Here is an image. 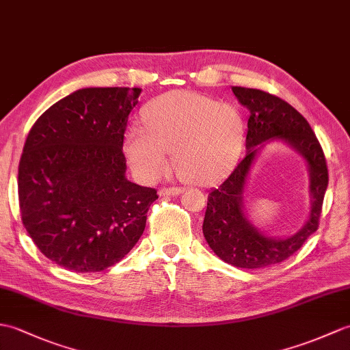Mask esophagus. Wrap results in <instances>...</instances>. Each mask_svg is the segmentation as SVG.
I'll return each instance as SVG.
<instances>
[{"instance_id":"1","label":"esophagus","mask_w":350,"mask_h":350,"mask_svg":"<svg viewBox=\"0 0 350 350\" xmlns=\"http://www.w3.org/2000/svg\"><path fill=\"white\" fill-rule=\"evenodd\" d=\"M182 188H177V186H174V188H162L159 191V195L161 197H176V195L182 193Z\"/></svg>"}]
</instances>
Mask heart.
Wrapping results in <instances>:
<instances>
[{"label": "heart", "instance_id": "obj_1", "mask_svg": "<svg viewBox=\"0 0 350 350\" xmlns=\"http://www.w3.org/2000/svg\"><path fill=\"white\" fill-rule=\"evenodd\" d=\"M142 118L144 126L128 128L124 152L144 182L167 172L170 150L178 174L193 185L219 180L239 157L245 125L231 104L191 91H172L146 105Z\"/></svg>", "mask_w": 350, "mask_h": 350}]
</instances>
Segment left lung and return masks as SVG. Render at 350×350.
<instances>
[{"label": "left lung", "instance_id": "left-lung-1", "mask_svg": "<svg viewBox=\"0 0 350 350\" xmlns=\"http://www.w3.org/2000/svg\"><path fill=\"white\" fill-rule=\"evenodd\" d=\"M232 92L250 113L247 150L231 174L210 191L202 234L222 261L254 270L285 261L318 230L328 168L313 129L291 104L259 89L232 86ZM271 141H282L294 148L306 161L309 172V217L301 229L286 238H271L258 230L244 208V189L251 165L258 150Z\"/></svg>", "mask_w": 350, "mask_h": 350}]
</instances>
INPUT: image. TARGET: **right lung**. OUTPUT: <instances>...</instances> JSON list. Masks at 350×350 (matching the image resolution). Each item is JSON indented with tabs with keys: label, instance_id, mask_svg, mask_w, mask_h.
<instances>
[{
	"label": "right lung",
	"instance_id": "obj_1",
	"mask_svg": "<svg viewBox=\"0 0 350 350\" xmlns=\"http://www.w3.org/2000/svg\"><path fill=\"white\" fill-rule=\"evenodd\" d=\"M138 88H83L49 107L19 162L22 222L42 254L67 270L115 265L142 237L152 188L129 182L122 146Z\"/></svg>",
	"mask_w": 350,
	"mask_h": 350
}]
</instances>
